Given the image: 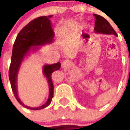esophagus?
<instances>
[{
    "label": "esophagus",
    "instance_id": "34e87169",
    "mask_svg": "<svg viewBox=\"0 0 130 130\" xmlns=\"http://www.w3.org/2000/svg\"><path fill=\"white\" fill-rule=\"evenodd\" d=\"M68 64H69V61L68 60H64L62 63V64L64 65V66H67L68 65Z\"/></svg>",
    "mask_w": 130,
    "mask_h": 130
}]
</instances>
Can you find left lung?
<instances>
[{
	"instance_id": "1",
	"label": "left lung",
	"mask_w": 130,
	"mask_h": 130,
	"mask_svg": "<svg viewBox=\"0 0 130 130\" xmlns=\"http://www.w3.org/2000/svg\"><path fill=\"white\" fill-rule=\"evenodd\" d=\"M94 16L96 18L94 27L95 32L104 34H113L117 36L115 30L105 18L97 14H94Z\"/></svg>"
}]
</instances>
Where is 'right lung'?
Returning <instances> with one entry per match:
<instances>
[{
	"label": "right lung",
	"mask_w": 130,
	"mask_h": 130,
	"mask_svg": "<svg viewBox=\"0 0 130 130\" xmlns=\"http://www.w3.org/2000/svg\"><path fill=\"white\" fill-rule=\"evenodd\" d=\"M53 15L42 16L33 19L28 23L26 26L20 31L17 36L12 49V55L11 58V64L9 69V79L11 87L16 100L24 107L32 110H39L47 107L51 104L53 96L54 87L53 84L51 75L55 71L59 70L61 65L60 63L51 65H45L43 68V72L45 76L48 79L49 86V95L47 101L45 104L39 107H30L24 105L18 94L17 89V77L21 64L23 60L24 57L28 53V51L32 48V50L38 49L37 47L43 45L46 43H51L53 40L54 33L52 29L50 18Z\"/></svg>",
	"instance_id": "obj_1"
}]
</instances>
